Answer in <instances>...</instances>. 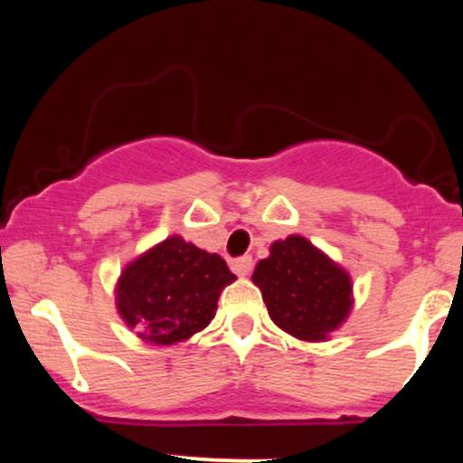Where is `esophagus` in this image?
Listing matches in <instances>:
<instances>
[{
  "label": "esophagus",
  "instance_id": "esophagus-1",
  "mask_svg": "<svg viewBox=\"0 0 463 463\" xmlns=\"http://www.w3.org/2000/svg\"><path fill=\"white\" fill-rule=\"evenodd\" d=\"M231 268H232V272L243 279V276H248L250 272H252V259H250V257L237 259V261L231 263Z\"/></svg>",
  "mask_w": 463,
  "mask_h": 463
}]
</instances>
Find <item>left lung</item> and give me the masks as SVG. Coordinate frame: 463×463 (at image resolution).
<instances>
[{"mask_svg":"<svg viewBox=\"0 0 463 463\" xmlns=\"http://www.w3.org/2000/svg\"><path fill=\"white\" fill-rule=\"evenodd\" d=\"M252 283L276 326L300 342H326L354 305L350 274L302 235L274 241Z\"/></svg>","mask_w":463,"mask_h":463,"instance_id":"obj_1","label":"left lung"}]
</instances>
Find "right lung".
<instances>
[{
	"mask_svg": "<svg viewBox=\"0 0 463 463\" xmlns=\"http://www.w3.org/2000/svg\"><path fill=\"white\" fill-rule=\"evenodd\" d=\"M235 280L220 254L172 235L121 269L115 307L146 344L176 346L209 326L220 294Z\"/></svg>",
	"mask_w": 463,
	"mask_h": 463,
	"instance_id": "right-lung-1",
	"label": "right lung"
}]
</instances>
